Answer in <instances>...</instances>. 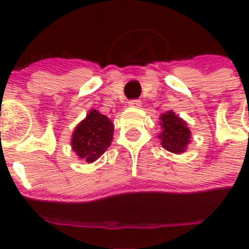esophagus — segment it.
Returning <instances> with one entry per match:
<instances>
[{"mask_svg": "<svg viewBox=\"0 0 249 249\" xmlns=\"http://www.w3.org/2000/svg\"><path fill=\"white\" fill-rule=\"evenodd\" d=\"M128 105L130 106V107H140L141 101L140 99H132V101L128 102Z\"/></svg>", "mask_w": 249, "mask_h": 249, "instance_id": "esophagus-1", "label": "esophagus"}]
</instances>
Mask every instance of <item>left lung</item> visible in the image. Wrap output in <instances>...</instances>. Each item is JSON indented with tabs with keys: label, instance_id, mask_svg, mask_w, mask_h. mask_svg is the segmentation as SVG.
<instances>
[{
	"label": "left lung",
	"instance_id": "obj_1",
	"mask_svg": "<svg viewBox=\"0 0 249 249\" xmlns=\"http://www.w3.org/2000/svg\"><path fill=\"white\" fill-rule=\"evenodd\" d=\"M160 120H161L160 125L163 126V132L159 136L161 140V146L174 154H181L185 151L191 134L185 121L176 116L172 111L163 113Z\"/></svg>",
	"mask_w": 249,
	"mask_h": 249
}]
</instances>
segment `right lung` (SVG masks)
I'll list each match as a JSON object with an SVG mask.
<instances>
[{"instance_id":"obj_1","label":"right lung","mask_w":249,"mask_h":249,"mask_svg":"<svg viewBox=\"0 0 249 249\" xmlns=\"http://www.w3.org/2000/svg\"><path fill=\"white\" fill-rule=\"evenodd\" d=\"M112 134L113 125L109 119L91 109L85 120L75 129L71 142L72 148L79 158L88 163H93L109 147Z\"/></svg>"}]
</instances>
